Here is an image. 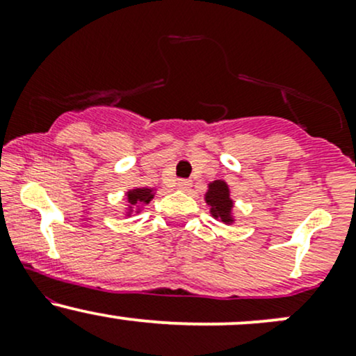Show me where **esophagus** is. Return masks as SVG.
Here are the masks:
<instances>
[{
    "instance_id": "esophagus-1",
    "label": "esophagus",
    "mask_w": 356,
    "mask_h": 356,
    "mask_svg": "<svg viewBox=\"0 0 356 356\" xmlns=\"http://www.w3.org/2000/svg\"><path fill=\"white\" fill-rule=\"evenodd\" d=\"M191 186H192V182L187 181V179H181V181H177V187L181 191H189Z\"/></svg>"
}]
</instances>
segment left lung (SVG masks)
Instances as JSON below:
<instances>
[{"label":"left lung","mask_w":356,"mask_h":356,"mask_svg":"<svg viewBox=\"0 0 356 356\" xmlns=\"http://www.w3.org/2000/svg\"><path fill=\"white\" fill-rule=\"evenodd\" d=\"M206 202L211 204V214L219 218L222 222H232L231 211L232 201L229 197V187L224 181H214L209 184V191L206 194Z\"/></svg>","instance_id":"8db88e82"}]
</instances>
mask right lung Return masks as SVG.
Segmentation results:
<instances>
[{
  "label": "right lung",
  "instance_id": "obj_1",
  "mask_svg": "<svg viewBox=\"0 0 356 356\" xmlns=\"http://www.w3.org/2000/svg\"><path fill=\"white\" fill-rule=\"evenodd\" d=\"M152 197H154V191L145 189V187H140V189H134V191L127 192V199H129L130 206H137V204H140V202L149 204Z\"/></svg>",
  "mask_w": 356,
  "mask_h": 356
}]
</instances>
